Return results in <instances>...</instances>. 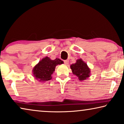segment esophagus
I'll list each match as a JSON object with an SVG mask.
<instances>
[{"label": "esophagus", "instance_id": "esophagus-1", "mask_svg": "<svg viewBox=\"0 0 124 124\" xmlns=\"http://www.w3.org/2000/svg\"><path fill=\"white\" fill-rule=\"evenodd\" d=\"M64 63L66 64V65H67V64H68V63H69V61H68V60H64Z\"/></svg>", "mask_w": 124, "mask_h": 124}]
</instances>
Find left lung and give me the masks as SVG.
<instances>
[{
    "mask_svg": "<svg viewBox=\"0 0 124 124\" xmlns=\"http://www.w3.org/2000/svg\"><path fill=\"white\" fill-rule=\"evenodd\" d=\"M73 75L78 77L79 80H85L90 77V69L82 59H78L75 63H73L70 66Z\"/></svg>",
    "mask_w": 124,
    "mask_h": 124,
    "instance_id": "obj_1",
    "label": "left lung"
}]
</instances>
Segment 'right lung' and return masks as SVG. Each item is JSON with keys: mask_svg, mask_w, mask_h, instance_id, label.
I'll return each instance as SVG.
<instances>
[{"mask_svg": "<svg viewBox=\"0 0 124 124\" xmlns=\"http://www.w3.org/2000/svg\"><path fill=\"white\" fill-rule=\"evenodd\" d=\"M62 63H63V62L59 58L52 60L49 57H44L33 68V76L39 82L50 80L56 66Z\"/></svg>", "mask_w": 124, "mask_h": 124, "instance_id": "right-lung-1", "label": "right lung"}]
</instances>
